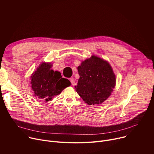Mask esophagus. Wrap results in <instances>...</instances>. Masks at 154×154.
Returning <instances> with one entry per match:
<instances>
[{"instance_id":"obj_1","label":"esophagus","mask_w":154,"mask_h":154,"mask_svg":"<svg viewBox=\"0 0 154 154\" xmlns=\"http://www.w3.org/2000/svg\"><path fill=\"white\" fill-rule=\"evenodd\" d=\"M69 80H70V82H71L72 85H75V80H74V79H73V78H70V79H69Z\"/></svg>"}]
</instances>
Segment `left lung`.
Returning a JSON list of instances; mask_svg holds the SVG:
<instances>
[{"instance_id": "1", "label": "left lung", "mask_w": 154, "mask_h": 154, "mask_svg": "<svg viewBox=\"0 0 154 154\" xmlns=\"http://www.w3.org/2000/svg\"><path fill=\"white\" fill-rule=\"evenodd\" d=\"M77 69L80 79L75 88L87 104H101L111 95L116 77L107 61L93 55L83 61Z\"/></svg>"}]
</instances>
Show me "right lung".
Returning a JSON list of instances; mask_svg holds the SVG:
<instances>
[{"label": "right lung", "instance_id": "right-lung-1", "mask_svg": "<svg viewBox=\"0 0 154 154\" xmlns=\"http://www.w3.org/2000/svg\"><path fill=\"white\" fill-rule=\"evenodd\" d=\"M51 67V63H43L31 77L32 90L39 100L49 101L71 85L68 79L62 78L61 73L54 71Z\"/></svg>", "mask_w": 154, "mask_h": 154}]
</instances>
